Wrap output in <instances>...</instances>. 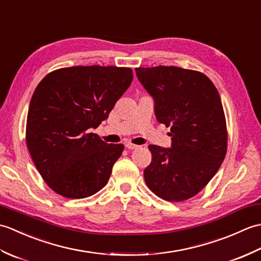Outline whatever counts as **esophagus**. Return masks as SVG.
I'll return each mask as SVG.
<instances>
[{
	"mask_svg": "<svg viewBox=\"0 0 261 261\" xmlns=\"http://www.w3.org/2000/svg\"><path fill=\"white\" fill-rule=\"evenodd\" d=\"M125 147L127 148V149H131V150H132V149H137V148H139V146H137V145H134V143H126V145H125Z\"/></svg>",
	"mask_w": 261,
	"mask_h": 261,
	"instance_id": "1",
	"label": "esophagus"
}]
</instances>
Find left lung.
Masks as SVG:
<instances>
[{
  "label": "left lung",
  "mask_w": 261,
  "mask_h": 261,
  "mask_svg": "<svg viewBox=\"0 0 261 261\" xmlns=\"http://www.w3.org/2000/svg\"><path fill=\"white\" fill-rule=\"evenodd\" d=\"M136 74L171 137L170 148L149 146L152 159L143 170L145 181L160 198L185 201L206 186L225 157L228 134L219 92L196 70L157 66L136 68Z\"/></svg>",
  "instance_id": "8db88e82"
}]
</instances>
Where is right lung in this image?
I'll use <instances>...</instances> for the list:
<instances>
[{"label":"right lung","mask_w":261,"mask_h":261,"mask_svg":"<svg viewBox=\"0 0 261 261\" xmlns=\"http://www.w3.org/2000/svg\"><path fill=\"white\" fill-rule=\"evenodd\" d=\"M134 80L131 68L75 66L39 83L27 118V146L47 185L67 198H84L108 184L123 145L90 134L109 118Z\"/></svg>","instance_id":"1"}]
</instances>
